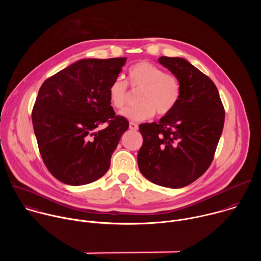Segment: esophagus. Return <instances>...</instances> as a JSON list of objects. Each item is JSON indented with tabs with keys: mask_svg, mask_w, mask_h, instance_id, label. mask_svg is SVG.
<instances>
[{
	"mask_svg": "<svg viewBox=\"0 0 261 261\" xmlns=\"http://www.w3.org/2000/svg\"><path fill=\"white\" fill-rule=\"evenodd\" d=\"M129 128H130L131 130H133V131H136V130H138V125H137L136 123L130 122V123H129Z\"/></svg>",
	"mask_w": 261,
	"mask_h": 261,
	"instance_id": "obj_1",
	"label": "esophagus"
}]
</instances>
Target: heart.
I'll use <instances>...</instances> for the list:
<instances>
[{
	"mask_svg": "<svg viewBox=\"0 0 261 261\" xmlns=\"http://www.w3.org/2000/svg\"><path fill=\"white\" fill-rule=\"evenodd\" d=\"M128 84L137 95L138 104L123 111L122 115L131 121L151 119L169 115L176 107L181 96V85L173 73L150 62L141 61L134 64L128 71ZM108 98L111 106L122 110L129 101L127 84L117 79L110 84Z\"/></svg>",
	"mask_w": 261,
	"mask_h": 261,
	"instance_id": "1",
	"label": "heart"
}]
</instances>
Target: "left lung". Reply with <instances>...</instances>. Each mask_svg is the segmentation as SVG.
Listing matches in <instances>:
<instances>
[{"label":"left lung","instance_id":"8db88e82","mask_svg":"<svg viewBox=\"0 0 261 261\" xmlns=\"http://www.w3.org/2000/svg\"><path fill=\"white\" fill-rule=\"evenodd\" d=\"M158 62L178 77L181 96L158 123L140 124V172L152 182L182 188L210 167L223 131L225 110L213 81L188 61L161 57Z\"/></svg>","mask_w":261,"mask_h":261}]
</instances>
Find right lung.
<instances>
[{
	"label": "right lung",
	"instance_id": "add662e5",
	"mask_svg": "<svg viewBox=\"0 0 261 261\" xmlns=\"http://www.w3.org/2000/svg\"><path fill=\"white\" fill-rule=\"evenodd\" d=\"M126 58L84 59L47 79L32 111L39 152L48 171L71 186L106 173L129 122L116 116L108 89ZM106 124L102 130L95 131Z\"/></svg>",
	"mask_w": 261,
	"mask_h": 261
}]
</instances>
